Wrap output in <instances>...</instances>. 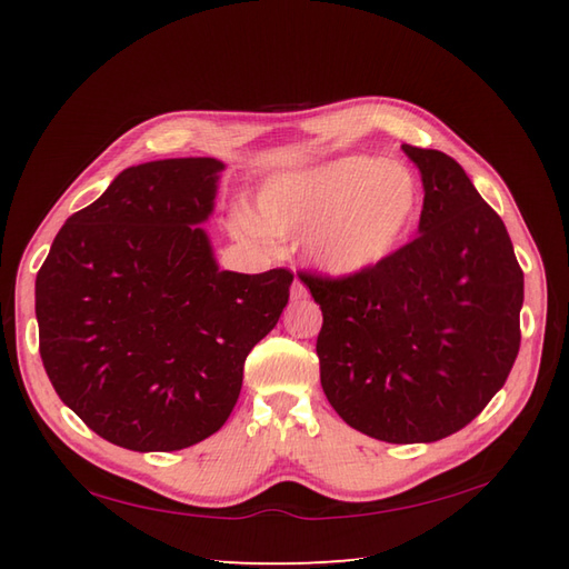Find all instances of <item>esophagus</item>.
Returning <instances> with one entry per match:
<instances>
[{"label": "esophagus", "mask_w": 569, "mask_h": 569, "mask_svg": "<svg viewBox=\"0 0 569 569\" xmlns=\"http://www.w3.org/2000/svg\"><path fill=\"white\" fill-rule=\"evenodd\" d=\"M306 298H308V288L296 278L293 286H291V300H293V303H298V300H306Z\"/></svg>", "instance_id": "esophagus-1"}]
</instances>
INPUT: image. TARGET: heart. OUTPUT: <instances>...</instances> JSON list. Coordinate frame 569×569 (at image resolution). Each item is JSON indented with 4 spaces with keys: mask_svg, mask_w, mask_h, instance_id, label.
Here are the masks:
<instances>
[{
    "mask_svg": "<svg viewBox=\"0 0 569 569\" xmlns=\"http://www.w3.org/2000/svg\"><path fill=\"white\" fill-rule=\"evenodd\" d=\"M420 210L416 176L373 156H342L300 173L278 176L259 192V220L271 234H306L310 263L347 278L391 259ZM239 232H257L249 217Z\"/></svg>",
    "mask_w": 569,
    "mask_h": 569,
    "instance_id": "b5f03b06",
    "label": "heart"
}]
</instances>
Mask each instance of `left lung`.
<instances>
[{
	"instance_id": "1",
	"label": "left lung",
	"mask_w": 569,
	"mask_h": 569,
	"mask_svg": "<svg viewBox=\"0 0 569 569\" xmlns=\"http://www.w3.org/2000/svg\"><path fill=\"white\" fill-rule=\"evenodd\" d=\"M422 178L418 237L367 273L300 271L322 310L320 383L347 426L383 442H435L475 420L521 347L523 271L465 168L401 147Z\"/></svg>"
}]
</instances>
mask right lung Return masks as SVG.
<instances>
[{
	"instance_id": "add662e5",
	"label": "right lung",
	"mask_w": 569,
	"mask_h": 569,
	"mask_svg": "<svg viewBox=\"0 0 569 569\" xmlns=\"http://www.w3.org/2000/svg\"><path fill=\"white\" fill-rule=\"evenodd\" d=\"M224 163L131 166L70 214L36 276L39 352L56 393L107 442L173 452L224 426L244 361L293 273L220 271L208 232Z\"/></svg>"
}]
</instances>
